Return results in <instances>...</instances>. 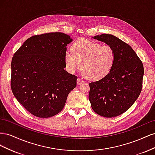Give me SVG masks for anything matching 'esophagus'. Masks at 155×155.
I'll return each instance as SVG.
<instances>
[{"label": "esophagus", "mask_w": 155, "mask_h": 155, "mask_svg": "<svg viewBox=\"0 0 155 155\" xmlns=\"http://www.w3.org/2000/svg\"><path fill=\"white\" fill-rule=\"evenodd\" d=\"M83 83V81L81 79H80V78H78V79H77V84L78 85H81V84Z\"/></svg>", "instance_id": "34e87169"}]
</instances>
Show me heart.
Returning <instances> with one entry per match:
<instances>
[{
	"label": "heart",
	"mask_w": 155,
	"mask_h": 155,
	"mask_svg": "<svg viewBox=\"0 0 155 155\" xmlns=\"http://www.w3.org/2000/svg\"><path fill=\"white\" fill-rule=\"evenodd\" d=\"M71 51L64 54V64L70 73L79 67L85 78L92 81L104 78L110 72L116 60V52L109 45H101L87 39H79Z\"/></svg>",
	"instance_id": "b5f03b06"
}]
</instances>
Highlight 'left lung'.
<instances>
[{
    "label": "left lung",
    "mask_w": 155,
    "mask_h": 155,
    "mask_svg": "<svg viewBox=\"0 0 155 155\" xmlns=\"http://www.w3.org/2000/svg\"><path fill=\"white\" fill-rule=\"evenodd\" d=\"M92 38L112 46L116 60L106 76L89 83L88 99L97 114L106 118L118 116L127 110L140 94L143 64L133 48L117 37L101 34Z\"/></svg>",
    "instance_id": "8db88e82"
}]
</instances>
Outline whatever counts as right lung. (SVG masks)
<instances>
[{"mask_svg":"<svg viewBox=\"0 0 155 155\" xmlns=\"http://www.w3.org/2000/svg\"><path fill=\"white\" fill-rule=\"evenodd\" d=\"M72 42L63 33H48L28 39L13 55L11 88L25 109L39 118L58 114L78 77L64 68L67 46Z\"/></svg>","mask_w":155,"mask_h":155,"instance_id":"add662e5","label":"right lung"}]
</instances>
